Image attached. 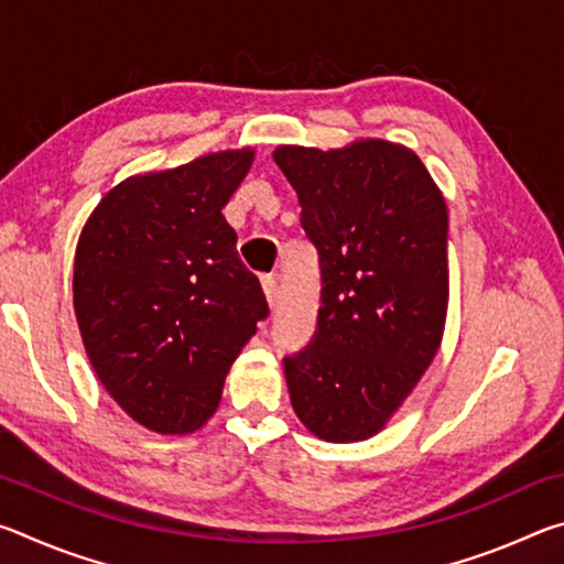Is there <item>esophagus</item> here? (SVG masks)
<instances>
[{"mask_svg": "<svg viewBox=\"0 0 564 564\" xmlns=\"http://www.w3.org/2000/svg\"><path fill=\"white\" fill-rule=\"evenodd\" d=\"M261 285H263L265 301H269L271 308H275V303H279V295H281L279 279H275V275H263V279H261Z\"/></svg>", "mask_w": 564, "mask_h": 564, "instance_id": "1", "label": "esophagus"}]
</instances>
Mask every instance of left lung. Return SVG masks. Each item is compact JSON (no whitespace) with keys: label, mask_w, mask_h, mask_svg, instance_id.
I'll list each match as a JSON object with an SVG mask.
<instances>
[{"label":"left lung","mask_w":564,"mask_h":564,"mask_svg":"<svg viewBox=\"0 0 564 564\" xmlns=\"http://www.w3.org/2000/svg\"><path fill=\"white\" fill-rule=\"evenodd\" d=\"M301 226L321 259L318 328L283 358L291 405L328 443L386 427L441 348L447 318V206L415 151L383 139L279 147Z\"/></svg>","instance_id":"8db88e82"}]
</instances>
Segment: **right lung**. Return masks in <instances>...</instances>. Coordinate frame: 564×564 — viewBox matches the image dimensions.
<instances>
[{
  "mask_svg": "<svg viewBox=\"0 0 564 564\" xmlns=\"http://www.w3.org/2000/svg\"><path fill=\"white\" fill-rule=\"evenodd\" d=\"M253 156L228 149L123 178L82 228L74 313L84 350L107 393L147 431H198L269 316L221 214Z\"/></svg>",
  "mask_w": 564,
  "mask_h": 564,
  "instance_id": "obj_1",
  "label": "right lung"
}]
</instances>
